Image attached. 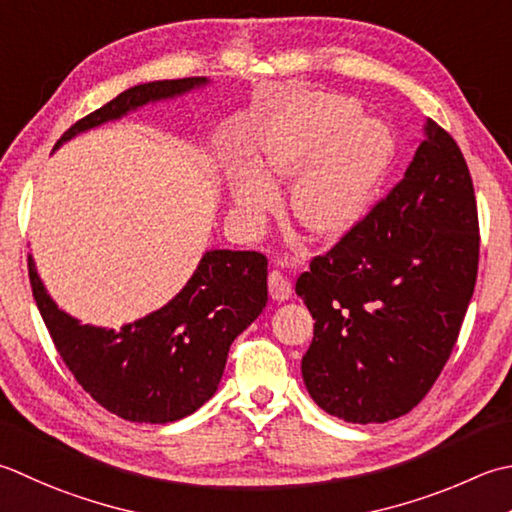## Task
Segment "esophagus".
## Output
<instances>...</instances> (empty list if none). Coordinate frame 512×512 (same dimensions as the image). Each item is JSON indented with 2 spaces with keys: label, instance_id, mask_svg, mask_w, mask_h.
<instances>
[{
  "label": "esophagus",
  "instance_id": "obj_1",
  "mask_svg": "<svg viewBox=\"0 0 512 512\" xmlns=\"http://www.w3.org/2000/svg\"><path fill=\"white\" fill-rule=\"evenodd\" d=\"M268 293L275 302H288V299L293 297V284H290L279 270H273V273L268 275Z\"/></svg>",
  "mask_w": 512,
  "mask_h": 512
}]
</instances>
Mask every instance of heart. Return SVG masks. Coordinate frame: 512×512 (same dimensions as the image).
Segmentation results:
<instances>
[{"label": "heart", "mask_w": 512, "mask_h": 512, "mask_svg": "<svg viewBox=\"0 0 512 512\" xmlns=\"http://www.w3.org/2000/svg\"><path fill=\"white\" fill-rule=\"evenodd\" d=\"M355 99L313 90L275 110L257 133V166L233 177L235 215L255 226L275 204L267 177L288 179L290 210L322 239L346 235L373 202L390 168L395 139L375 117H357Z\"/></svg>", "instance_id": "obj_1"}]
</instances>
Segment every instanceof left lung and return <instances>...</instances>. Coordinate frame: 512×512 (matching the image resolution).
Returning <instances> with one entry per match:
<instances>
[{
  "label": "left lung",
  "mask_w": 512,
  "mask_h": 512,
  "mask_svg": "<svg viewBox=\"0 0 512 512\" xmlns=\"http://www.w3.org/2000/svg\"><path fill=\"white\" fill-rule=\"evenodd\" d=\"M477 262L466 159L426 119L402 182L295 284L315 319L302 359L315 404L350 424H384L413 410L457 342Z\"/></svg>",
  "instance_id": "left-lung-1"
}]
</instances>
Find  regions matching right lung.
Returning a JSON list of instances; mask_svg holds the SVG:
<instances>
[{"instance_id":"add662e5","label":"right lung","mask_w":512,"mask_h":512,"mask_svg":"<svg viewBox=\"0 0 512 512\" xmlns=\"http://www.w3.org/2000/svg\"><path fill=\"white\" fill-rule=\"evenodd\" d=\"M208 84V77L137 84L70 126L53 150L146 104ZM266 268V257L253 250H206L166 306L115 330L82 324L59 308L28 255L33 297L64 364L97 404L137 424L177 422L215 395L230 344L266 308Z\"/></svg>"}]
</instances>
